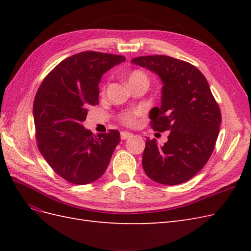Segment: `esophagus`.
<instances>
[{
	"mask_svg": "<svg viewBox=\"0 0 251 251\" xmlns=\"http://www.w3.org/2000/svg\"><path fill=\"white\" fill-rule=\"evenodd\" d=\"M133 136V134L132 133H130V132H121L120 133V137H121V139L123 140H126V139H127V138H130V137H132Z\"/></svg>",
	"mask_w": 251,
	"mask_h": 251,
	"instance_id": "esophagus-1",
	"label": "esophagus"
}]
</instances>
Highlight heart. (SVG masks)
I'll return each instance as SVG.
<instances>
[{
    "label": "heart",
    "instance_id": "obj_1",
    "mask_svg": "<svg viewBox=\"0 0 251 251\" xmlns=\"http://www.w3.org/2000/svg\"><path fill=\"white\" fill-rule=\"evenodd\" d=\"M140 79L148 80L146 74L140 72V71H134L130 75H128L127 81H128V83H131V82H134L136 80H140ZM142 113H143V109H141V108L127 111L120 116V120L123 121L125 125L134 126V125H136V123H137V117L140 116Z\"/></svg>",
    "mask_w": 251,
    "mask_h": 251
}]
</instances>
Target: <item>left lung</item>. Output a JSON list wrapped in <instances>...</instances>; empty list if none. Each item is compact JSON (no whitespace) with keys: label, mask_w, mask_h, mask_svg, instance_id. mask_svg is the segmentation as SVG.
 Returning <instances> with one entry per match:
<instances>
[{"label":"left lung","mask_w":251,"mask_h":251,"mask_svg":"<svg viewBox=\"0 0 251 251\" xmlns=\"http://www.w3.org/2000/svg\"><path fill=\"white\" fill-rule=\"evenodd\" d=\"M131 63L161 79V105L150 111L151 126L170 131L163 146L147 138L143 170L157 183H183L208 161L222 121L208 81L195 66L171 56H139Z\"/></svg>","instance_id":"1"}]
</instances>
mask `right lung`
<instances>
[{
    "mask_svg": "<svg viewBox=\"0 0 251 251\" xmlns=\"http://www.w3.org/2000/svg\"><path fill=\"white\" fill-rule=\"evenodd\" d=\"M126 62L121 55L85 51L66 58L44 79L33 102L37 147L57 175L89 184L107 170L120 141L117 130L94 135L82 123L98 103L102 75Z\"/></svg>",
    "mask_w": 251,
    "mask_h": 251,
    "instance_id": "obj_1",
    "label": "right lung"
}]
</instances>
